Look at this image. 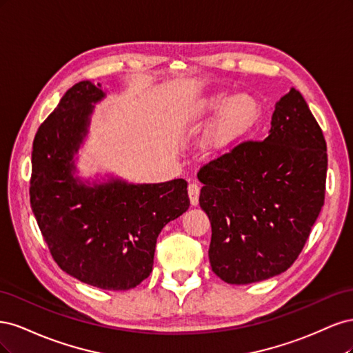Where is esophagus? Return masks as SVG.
I'll list each match as a JSON object with an SVG mask.
<instances>
[{"instance_id":"1","label":"esophagus","mask_w":353,"mask_h":353,"mask_svg":"<svg viewBox=\"0 0 353 353\" xmlns=\"http://www.w3.org/2000/svg\"><path fill=\"white\" fill-rule=\"evenodd\" d=\"M199 196H200V187L193 183L188 185V197H190V203L191 206H197L199 205Z\"/></svg>"}]
</instances>
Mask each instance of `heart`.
<instances>
[{
    "instance_id": "obj_1",
    "label": "heart",
    "mask_w": 353,
    "mask_h": 353,
    "mask_svg": "<svg viewBox=\"0 0 353 353\" xmlns=\"http://www.w3.org/2000/svg\"><path fill=\"white\" fill-rule=\"evenodd\" d=\"M261 114L262 105L256 95L239 92L231 97L230 92L218 91L196 101L190 109L188 121L197 123L215 116L203 145L210 153H222L241 143L258 125Z\"/></svg>"
}]
</instances>
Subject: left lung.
<instances>
[{
    "instance_id": "left-lung-1",
    "label": "left lung",
    "mask_w": 353,
    "mask_h": 353,
    "mask_svg": "<svg viewBox=\"0 0 353 353\" xmlns=\"http://www.w3.org/2000/svg\"><path fill=\"white\" fill-rule=\"evenodd\" d=\"M327 162L321 128L290 88L263 141L243 143L199 170L209 261L222 281L258 283L290 268L324 206Z\"/></svg>"
}]
</instances>
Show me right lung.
<instances>
[{
  "label": "right lung",
  "instance_id": "add662e5",
  "mask_svg": "<svg viewBox=\"0 0 353 353\" xmlns=\"http://www.w3.org/2000/svg\"><path fill=\"white\" fill-rule=\"evenodd\" d=\"M101 85L82 81L39 126L32 148L30 206L52 258L81 283L130 290L150 275L160 231L190 206L187 183L134 184L113 174L85 178L79 150Z\"/></svg>",
  "mask_w": 353,
  "mask_h": 353
}]
</instances>
